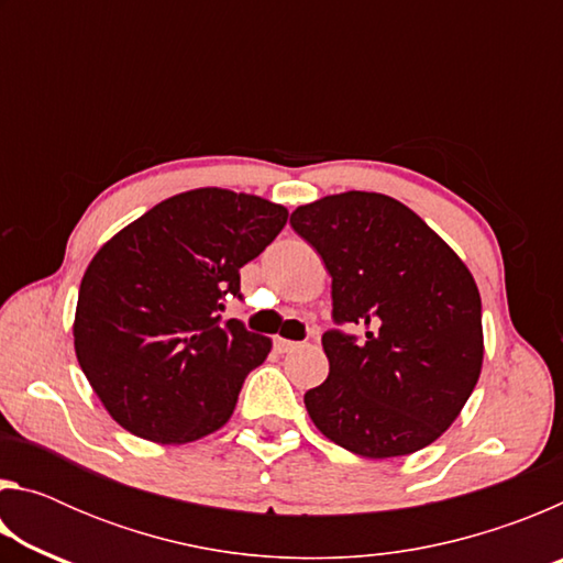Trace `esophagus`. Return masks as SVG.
Instances as JSON below:
<instances>
[{
	"label": "esophagus",
	"mask_w": 563,
	"mask_h": 563,
	"mask_svg": "<svg viewBox=\"0 0 563 563\" xmlns=\"http://www.w3.org/2000/svg\"><path fill=\"white\" fill-rule=\"evenodd\" d=\"M273 345H275V350H278V352H292V350L300 347V342H292V340H285V338H275Z\"/></svg>",
	"instance_id": "1"
}]
</instances>
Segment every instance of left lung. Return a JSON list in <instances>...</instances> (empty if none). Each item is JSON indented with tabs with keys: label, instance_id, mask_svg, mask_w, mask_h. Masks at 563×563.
<instances>
[{
	"label": "left lung",
	"instance_id": "obj_1",
	"mask_svg": "<svg viewBox=\"0 0 563 563\" xmlns=\"http://www.w3.org/2000/svg\"><path fill=\"white\" fill-rule=\"evenodd\" d=\"M292 231L332 278L330 375L305 393L318 430L387 460L432 444L482 373V298L466 265L415 211L365 190L295 208ZM342 324L366 328L362 339Z\"/></svg>",
	"mask_w": 563,
	"mask_h": 563
}]
</instances>
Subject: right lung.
<instances>
[{
	"mask_svg": "<svg viewBox=\"0 0 563 563\" xmlns=\"http://www.w3.org/2000/svg\"><path fill=\"white\" fill-rule=\"evenodd\" d=\"M288 221L283 206L225 188L166 198L93 255L74 350L93 393L141 440L184 444L231 419L271 338L221 320L241 268Z\"/></svg>",
	"mask_w": 563,
	"mask_h": 563,
	"instance_id": "right-lung-1",
	"label": "right lung"
}]
</instances>
